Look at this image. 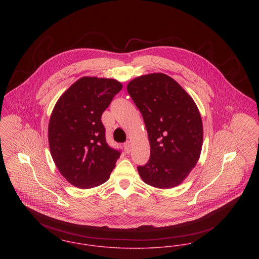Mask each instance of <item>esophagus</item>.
I'll use <instances>...</instances> for the list:
<instances>
[{
	"instance_id": "esophagus-1",
	"label": "esophagus",
	"mask_w": 259,
	"mask_h": 259,
	"mask_svg": "<svg viewBox=\"0 0 259 259\" xmlns=\"http://www.w3.org/2000/svg\"><path fill=\"white\" fill-rule=\"evenodd\" d=\"M123 147H124V150H125L126 153H130V152H131L132 145H131V142H130V141H126V142L123 144Z\"/></svg>"
}]
</instances>
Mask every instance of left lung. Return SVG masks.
Masks as SVG:
<instances>
[{"instance_id":"obj_1","label":"left lung","mask_w":259,"mask_h":259,"mask_svg":"<svg viewBox=\"0 0 259 259\" xmlns=\"http://www.w3.org/2000/svg\"><path fill=\"white\" fill-rule=\"evenodd\" d=\"M127 92L145 123L150 158L138 166L142 181L158 189L179 186L196 165L203 141L200 113L193 99L164 73L138 76Z\"/></svg>"}]
</instances>
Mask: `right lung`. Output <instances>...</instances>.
<instances>
[{
	"label": "right lung",
	"instance_id": "right-lung-1",
	"mask_svg": "<svg viewBox=\"0 0 259 259\" xmlns=\"http://www.w3.org/2000/svg\"><path fill=\"white\" fill-rule=\"evenodd\" d=\"M121 88L116 79L84 76L54 107L48 127L50 152L60 172L76 188L107 182L121 155L106 142L101 117Z\"/></svg>",
	"mask_w": 259,
	"mask_h": 259
}]
</instances>
